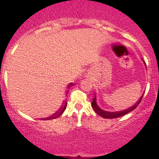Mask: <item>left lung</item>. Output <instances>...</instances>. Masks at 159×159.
I'll list each match as a JSON object with an SVG mask.
<instances>
[{
    "instance_id": "1",
    "label": "left lung",
    "mask_w": 159,
    "mask_h": 159,
    "mask_svg": "<svg viewBox=\"0 0 159 159\" xmlns=\"http://www.w3.org/2000/svg\"><path fill=\"white\" fill-rule=\"evenodd\" d=\"M144 62V64H145V62ZM143 95H142V96H141V97L139 98V101L136 102L135 104L133 105V106H131V107H129V108L126 109V110H124V111H114V112H112V111H104V110H102V109L100 108L99 106L97 105V96H96V94H95L94 99H93V101H92V107H93V109H94V111H96V112H97V113L98 114L99 116H101L102 117H103V118H105V119L117 118V117L125 116V115H126V114H128L129 112H130V111H134V109H135L136 107L139 106V104L140 103L141 100H142V98H143Z\"/></svg>"
}]
</instances>
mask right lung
Returning a JSON list of instances; mask_svg holds the SVG:
<instances>
[{
    "instance_id": "add662e5",
    "label": "right lung",
    "mask_w": 159,
    "mask_h": 159,
    "mask_svg": "<svg viewBox=\"0 0 159 159\" xmlns=\"http://www.w3.org/2000/svg\"><path fill=\"white\" fill-rule=\"evenodd\" d=\"M72 86H73V83H70V84L67 86V91H69L70 87H72ZM66 107H67V102L65 101L64 103H62V106H61V107H60V108L58 109V110H57V111H56L54 114H53V115H52L51 116H49V117H47V118H43V120H53V119L57 118L58 116H60L62 113H63V111H65Z\"/></svg>"
}]
</instances>
